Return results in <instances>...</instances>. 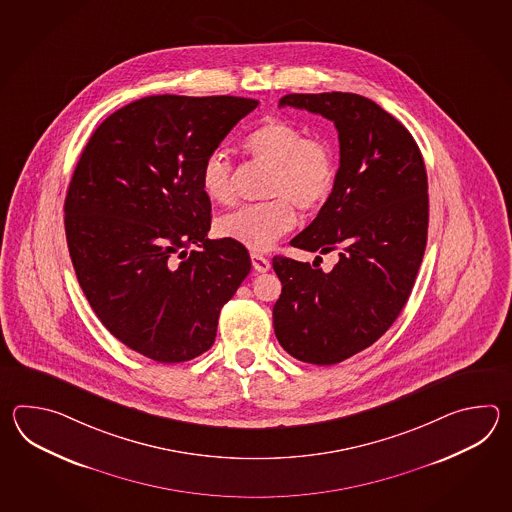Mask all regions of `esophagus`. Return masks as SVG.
Returning <instances> with one entry per match:
<instances>
[{
	"instance_id": "1",
	"label": "esophagus",
	"mask_w": 512,
	"mask_h": 512,
	"mask_svg": "<svg viewBox=\"0 0 512 512\" xmlns=\"http://www.w3.org/2000/svg\"><path fill=\"white\" fill-rule=\"evenodd\" d=\"M252 267L256 272H267L271 269V261L261 254H251Z\"/></svg>"
}]
</instances>
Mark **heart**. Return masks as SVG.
<instances>
[{"label":"heart","mask_w":512,"mask_h":512,"mask_svg":"<svg viewBox=\"0 0 512 512\" xmlns=\"http://www.w3.org/2000/svg\"><path fill=\"white\" fill-rule=\"evenodd\" d=\"M252 161L271 166L263 203L245 205L221 216L216 234L249 251L271 249L296 225V207L318 210L337 183V155L331 142L305 137L304 130L282 119H267L243 142ZM199 185L212 203L229 205L234 199V168L227 153H210L201 164Z\"/></svg>","instance_id":"obj_1"}]
</instances>
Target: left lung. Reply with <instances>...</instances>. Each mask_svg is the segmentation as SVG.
Masks as SVG:
<instances>
[{"mask_svg":"<svg viewBox=\"0 0 512 512\" xmlns=\"http://www.w3.org/2000/svg\"><path fill=\"white\" fill-rule=\"evenodd\" d=\"M280 106L318 113L338 131L333 194L291 240L304 251H337V265L324 272L272 258L282 282L272 309L278 342L294 359L329 366L377 342L412 293L428 234L425 161L412 133L370 98L293 93Z\"/></svg>","mask_w":512,"mask_h":512,"instance_id":"left-lung-1","label":"left lung"}]
</instances>
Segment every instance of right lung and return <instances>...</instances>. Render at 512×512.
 <instances>
[{"mask_svg": "<svg viewBox=\"0 0 512 512\" xmlns=\"http://www.w3.org/2000/svg\"><path fill=\"white\" fill-rule=\"evenodd\" d=\"M256 106L144 97L111 113L80 155L64 205L69 256L100 322L148 359L186 362L212 348L221 307L251 272L245 247L208 240L199 170Z\"/></svg>", "mask_w": 512, "mask_h": 512, "instance_id": "add662e5", "label": "right lung"}]
</instances>
